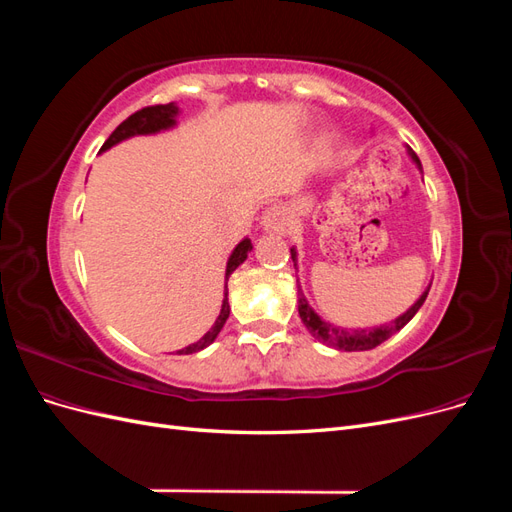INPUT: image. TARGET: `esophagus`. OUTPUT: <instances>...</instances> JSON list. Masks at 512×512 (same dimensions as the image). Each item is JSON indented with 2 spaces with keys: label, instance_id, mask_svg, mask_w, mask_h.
<instances>
[{
  "label": "esophagus",
  "instance_id": "esophagus-1",
  "mask_svg": "<svg viewBox=\"0 0 512 512\" xmlns=\"http://www.w3.org/2000/svg\"><path fill=\"white\" fill-rule=\"evenodd\" d=\"M288 211L284 207H269L265 211V215H262V226H265L267 230H275V232H284L288 228Z\"/></svg>",
  "mask_w": 512,
  "mask_h": 512
}]
</instances>
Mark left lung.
<instances>
[{
    "mask_svg": "<svg viewBox=\"0 0 512 512\" xmlns=\"http://www.w3.org/2000/svg\"><path fill=\"white\" fill-rule=\"evenodd\" d=\"M408 156L412 158V162L418 166V170H421L423 173V166H421V160H418V156L416 153L408 147ZM290 256H292V262H294V267H297V250H290ZM431 286V284H429ZM429 286H427V290L421 294V297H418V301L408 309V312H404L401 316H397L393 322H389V324H380V327H374V329H342V327H335V324H331V322H327V320H322L314 309H312V305L307 303V299H305V294H303V290H301V284H299V280H297V288H299V316H301V320H303V324L307 327V331L312 333L318 342H322V344H327V346H333V348H337V350H346V352H354V350H371V348H376V346H380L382 342H386V339H389L391 335H395L397 331H401L406 327V324L414 318V314L418 312V309H421V305L425 303V299H427V294H429Z\"/></svg>",
    "mask_w": 512,
    "mask_h": 512,
    "instance_id": "8db88e82",
    "label": "left lung"
}]
</instances>
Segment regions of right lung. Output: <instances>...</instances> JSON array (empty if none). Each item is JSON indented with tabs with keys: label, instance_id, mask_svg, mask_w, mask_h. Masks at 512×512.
Instances as JSON below:
<instances>
[{
	"label": "right lung",
	"instance_id": "right-lung-1",
	"mask_svg": "<svg viewBox=\"0 0 512 512\" xmlns=\"http://www.w3.org/2000/svg\"><path fill=\"white\" fill-rule=\"evenodd\" d=\"M177 115H179V106L175 102L170 104H158V106H147L141 108V111H136L134 115H130L126 121L119 123L115 128V132L106 138V143L102 145V151L111 149L113 145L126 141V138L138 136V134H158L162 130H168L177 126ZM252 252V241L250 239H243L235 250H232L228 262H226V286H224V301H222V309H220V316L215 320V324L211 327V331H207L203 337L198 339L196 344L185 346L183 350H177V354H192V352H200L203 348H207L209 344L215 342V337L222 331L224 322L230 314V305H228V277L230 273L235 271L239 265H243L247 254Z\"/></svg>",
	"mask_w": 512,
	"mask_h": 512
}]
</instances>
